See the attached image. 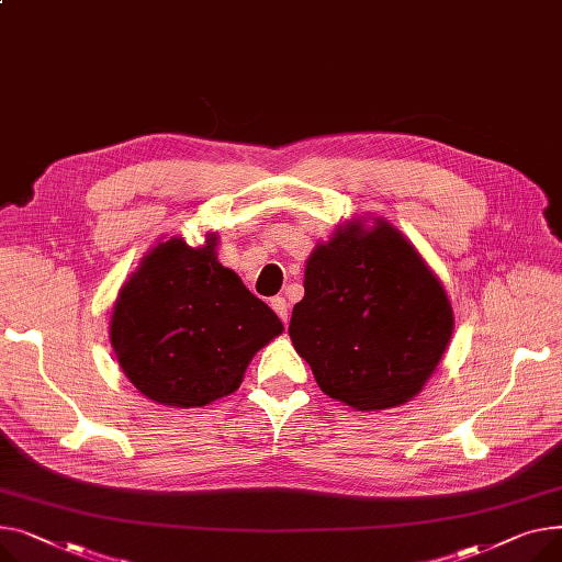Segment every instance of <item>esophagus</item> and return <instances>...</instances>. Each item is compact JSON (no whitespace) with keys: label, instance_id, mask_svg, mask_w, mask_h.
Instances as JSON below:
<instances>
[{"label":"esophagus","instance_id":"obj_1","mask_svg":"<svg viewBox=\"0 0 562 562\" xmlns=\"http://www.w3.org/2000/svg\"><path fill=\"white\" fill-rule=\"evenodd\" d=\"M272 308H274V313L279 315V319H281L283 324H288L290 313H288V302H285V296H274V300H272Z\"/></svg>","mask_w":562,"mask_h":562}]
</instances>
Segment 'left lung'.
<instances>
[{
    "instance_id": "8db88e82",
    "label": "left lung",
    "mask_w": 562,
    "mask_h": 562,
    "mask_svg": "<svg viewBox=\"0 0 562 562\" xmlns=\"http://www.w3.org/2000/svg\"><path fill=\"white\" fill-rule=\"evenodd\" d=\"M453 313L397 228L340 226L306 262L288 334L324 394L356 411L406 404L438 368Z\"/></svg>"
}]
</instances>
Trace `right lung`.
<instances>
[{"label":"right lung","mask_w":562,"mask_h":562,"mask_svg":"<svg viewBox=\"0 0 562 562\" xmlns=\"http://www.w3.org/2000/svg\"><path fill=\"white\" fill-rule=\"evenodd\" d=\"M283 331L274 311L220 266L215 238L156 245L122 285L111 342L147 400L192 408L234 392L254 353Z\"/></svg>","instance_id":"obj_1"}]
</instances>
